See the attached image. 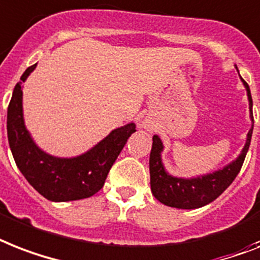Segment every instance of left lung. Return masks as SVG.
Listing matches in <instances>:
<instances>
[{"label":"left lung","instance_id":"obj_1","mask_svg":"<svg viewBox=\"0 0 260 260\" xmlns=\"http://www.w3.org/2000/svg\"><path fill=\"white\" fill-rule=\"evenodd\" d=\"M238 69V68H236ZM246 86L248 103H250V117L252 126L247 134V140L244 148L242 149L236 160L223 170L215 171L212 174H207L203 176L192 179L175 178L166 171L161 161V152H163V143L157 135L152 137V149L149 156V174H151V191L160 203L166 206L183 208V210H193L200 208L206 204L214 202L219 195H221L229 185L235 180L236 175L239 174L240 168L246 159L247 151L250 148L251 136L254 129V116H252V97H251L250 86L242 79Z\"/></svg>","mask_w":260,"mask_h":260}]
</instances>
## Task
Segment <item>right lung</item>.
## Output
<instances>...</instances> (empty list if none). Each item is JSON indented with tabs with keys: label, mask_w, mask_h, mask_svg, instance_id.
Listing matches in <instances>:
<instances>
[{
	"label": "right lung",
	"mask_w": 260,
	"mask_h": 260,
	"mask_svg": "<svg viewBox=\"0 0 260 260\" xmlns=\"http://www.w3.org/2000/svg\"><path fill=\"white\" fill-rule=\"evenodd\" d=\"M31 65L21 81L35 71ZM22 82H17L8 107V140L18 170L29 184L52 202L85 199L103 188L111 167L124 148L131 135L136 132L134 123L112 131L92 149L76 157H54L36 145L25 128L22 115Z\"/></svg>",
	"instance_id": "1"
}]
</instances>
